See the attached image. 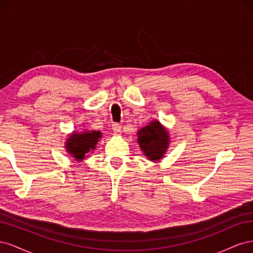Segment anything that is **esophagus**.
I'll return each mask as SVG.
<instances>
[{
	"instance_id": "obj_1",
	"label": "esophagus",
	"mask_w": 253,
	"mask_h": 253,
	"mask_svg": "<svg viewBox=\"0 0 253 253\" xmlns=\"http://www.w3.org/2000/svg\"><path fill=\"white\" fill-rule=\"evenodd\" d=\"M112 128H113V132H114L115 135H120V133H121V126H120V125L115 124V125H113Z\"/></svg>"
}]
</instances>
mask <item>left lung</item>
Segmentation results:
<instances>
[{"instance_id":"obj_1","label":"left lung","mask_w":253,"mask_h":253,"mask_svg":"<svg viewBox=\"0 0 253 253\" xmlns=\"http://www.w3.org/2000/svg\"><path fill=\"white\" fill-rule=\"evenodd\" d=\"M137 142L143 153L153 163L165 157L170 144L168 129L158 120H153L137 132Z\"/></svg>"}]
</instances>
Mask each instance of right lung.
<instances>
[{
  "mask_svg": "<svg viewBox=\"0 0 253 253\" xmlns=\"http://www.w3.org/2000/svg\"><path fill=\"white\" fill-rule=\"evenodd\" d=\"M102 138L100 131H85L77 132L75 131L70 134L65 141L66 152L70 154L76 162H82L87 157L89 153L96 150V145Z\"/></svg>",
  "mask_w": 253,
  "mask_h": 253,
  "instance_id": "add662e5",
  "label": "right lung"
}]
</instances>
